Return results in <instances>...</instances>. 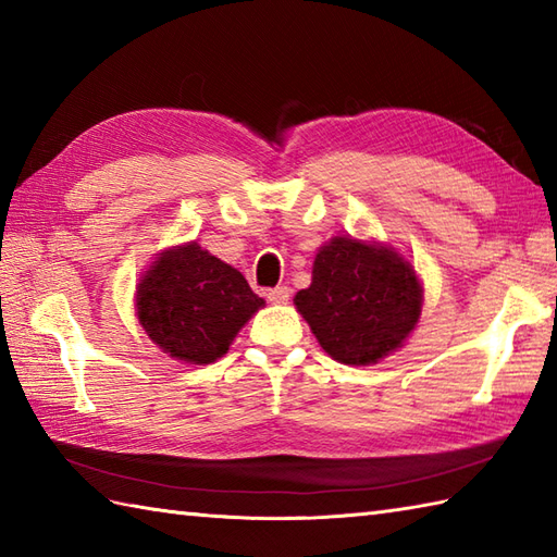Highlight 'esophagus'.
Here are the masks:
<instances>
[{"instance_id":"34e87169","label":"esophagus","mask_w":557,"mask_h":557,"mask_svg":"<svg viewBox=\"0 0 557 557\" xmlns=\"http://www.w3.org/2000/svg\"><path fill=\"white\" fill-rule=\"evenodd\" d=\"M289 287H275V289H268L265 297L270 304H287L289 301Z\"/></svg>"}]
</instances>
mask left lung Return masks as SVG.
Returning a JSON list of instances; mask_svg holds the SVG:
<instances>
[{
	"label": "left lung",
	"mask_w": 557,
	"mask_h": 557,
	"mask_svg": "<svg viewBox=\"0 0 557 557\" xmlns=\"http://www.w3.org/2000/svg\"><path fill=\"white\" fill-rule=\"evenodd\" d=\"M294 306L327 357L371 366L417 330L423 285L395 246L339 234L318 248L311 285L297 292Z\"/></svg>",
	"instance_id": "1"
}]
</instances>
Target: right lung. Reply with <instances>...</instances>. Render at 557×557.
Wrapping results in <instances>:
<instances>
[{"instance_id":"obj_1","label":"right lung","mask_w":557,"mask_h":557,"mask_svg":"<svg viewBox=\"0 0 557 557\" xmlns=\"http://www.w3.org/2000/svg\"><path fill=\"white\" fill-rule=\"evenodd\" d=\"M136 315L168 357L206 366L230 351L265 301L239 270L198 242L164 248L136 285Z\"/></svg>"}]
</instances>
